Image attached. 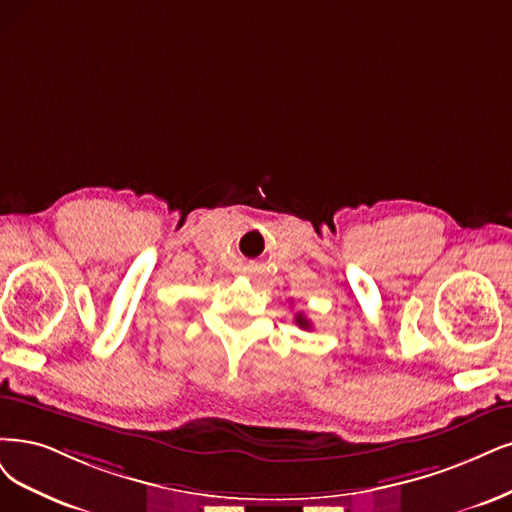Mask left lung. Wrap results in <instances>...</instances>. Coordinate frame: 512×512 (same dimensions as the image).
Wrapping results in <instances>:
<instances>
[{
    "label": "left lung",
    "instance_id": "8db88e82",
    "mask_svg": "<svg viewBox=\"0 0 512 512\" xmlns=\"http://www.w3.org/2000/svg\"><path fill=\"white\" fill-rule=\"evenodd\" d=\"M295 325H297L299 329H306V331L312 329V323H310V320H308L304 314H295Z\"/></svg>",
    "mask_w": 512,
    "mask_h": 512
}]
</instances>
